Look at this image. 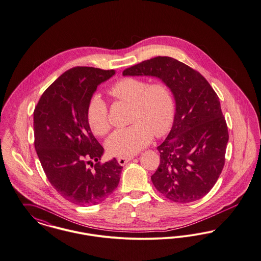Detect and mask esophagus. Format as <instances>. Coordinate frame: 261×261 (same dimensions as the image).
<instances>
[{
  "label": "esophagus",
  "instance_id": "34e87169",
  "mask_svg": "<svg viewBox=\"0 0 261 261\" xmlns=\"http://www.w3.org/2000/svg\"><path fill=\"white\" fill-rule=\"evenodd\" d=\"M133 155H130V156H125V158H118V164L120 165V166H124L125 164H127L128 162H130L131 160H133Z\"/></svg>",
  "mask_w": 261,
  "mask_h": 261
}]
</instances>
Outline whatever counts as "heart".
I'll list each match as a JSON object with an SVG mask.
<instances>
[{"instance_id": "heart-1", "label": "heart", "mask_w": 261, "mask_h": 261, "mask_svg": "<svg viewBox=\"0 0 261 261\" xmlns=\"http://www.w3.org/2000/svg\"><path fill=\"white\" fill-rule=\"evenodd\" d=\"M109 94L132 103L129 127L115 130L107 140L108 153L115 156H130L147 147L153 134H167L173 123L175 103L173 94L164 83L150 84L143 79L123 77L112 85ZM87 121L92 132L103 136L110 129L108 108L99 94L92 95L87 108Z\"/></svg>"}]
</instances>
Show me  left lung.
I'll use <instances>...</instances> for the list:
<instances>
[{"label":"left lung","instance_id":"left-lung-1","mask_svg":"<svg viewBox=\"0 0 261 261\" xmlns=\"http://www.w3.org/2000/svg\"><path fill=\"white\" fill-rule=\"evenodd\" d=\"M123 76L158 77L175 100L171 130L156 148L161 163L151 176L156 190L178 203L204 197L224 168L229 141L217 93L197 71L167 56L127 68Z\"/></svg>","mask_w":261,"mask_h":261}]
</instances>
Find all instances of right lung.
<instances>
[{
    "mask_svg": "<svg viewBox=\"0 0 261 261\" xmlns=\"http://www.w3.org/2000/svg\"><path fill=\"white\" fill-rule=\"evenodd\" d=\"M114 74V70L72 68L43 92L33 112L34 146L47 178L77 205L102 202L120 180L122 167L115 158L100 164L105 150L87 121L92 94Z\"/></svg>",
    "mask_w": 261,
    "mask_h": 261,
    "instance_id": "right-lung-1",
    "label": "right lung"
}]
</instances>
